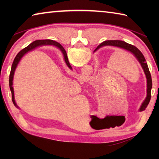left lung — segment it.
<instances>
[{"label": "left lung", "instance_id": "1", "mask_svg": "<svg viewBox=\"0 0 159 159\" xmlns=\"http://www.w3.org/2000/svg\"><path fill=\"white\" fill-rule=\"evenodd\" d=\"M106 45H111V46H115L117 48H122V49H124L125 50H128L129 52H130L132 54H133L134 57L137 58V60H138L139 64H141L142 69L144 70V72L145 75H146L147 78V98L145 99V100L143 102V103L139 108V111H144V110L147 108V107L149 103V101L151 99V90H152V76H151L150 71L149 70V67H148L147 63L146 61V60L144 57V55H142L141 51L139 50L138 48L134 46L133 45H130L123 41H106L102 43L101 44H99L98 47H97L96 50L99 49V48L106 46ZM61 52H62L64 57H66V52L65 50L64 49V48L61 46Z\"/></svg>", "mask_w": 159, "mask_h": 159}]
</instances>
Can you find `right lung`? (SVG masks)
<instances>
[{
    "mask_svg": "<svg viewBox=\"0 0 159 159\" xmlns=\"http://www.w3.org/2000/svg\"><path fill=\"white\" fill-rule=\"evenodd\" d=\"M55 45L56 47H57L59 49H60L61 51V45L59 43L56 42L55 41H52V40H37V41H35L34 42L31 43L30 45H29L27 47H26L25 48H24L23 50H21L20 52H19L16 57L15 58L14 61H13L12 65L11 67V71H10V77H9V85H10V91H11L12 93V100L14 105L18 107V106L16 104L15 100V96H14V90H13V87H12V84H13V77H14V74H15V71L16 68H17V64L20 62V61L21 60V59L22 58L24 55H25L26 53H27L29 51H31L32 50H34L35 48H36L39 45ZM64 60H65V62L66 64V65L68 66L69 68L70 69H72L71 65L69 62L68 60V57H67V55H66V57H64Z\"/></svg>",
    "mask_w": 159,
    "mask_h": 159,
    "instance_id": "add662e5",
    "label": "right lung"
}]
</instances>
